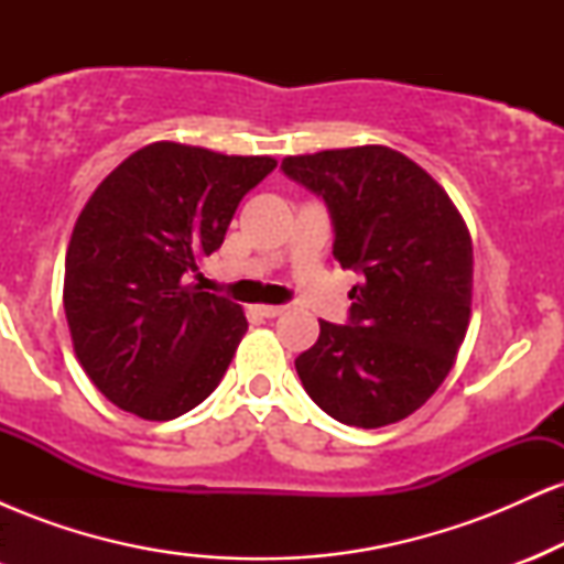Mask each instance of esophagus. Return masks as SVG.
Instances as JSON below:
<instances>
[{"mask_svg": "<svg viewBox=\"0 0 564 564\" xmlns=\"http://www.w3.org/2000/svg\"><path fill=\"white\" fill-rule=\"evenodd\" d=\"M283 304H257V313L264 315V318H275V315L283 313Z\"/></svg>", "mask_w": 564, "mask_h": 564, "instance_id": "obj_1", "label": "esophagus"}]
</instances>
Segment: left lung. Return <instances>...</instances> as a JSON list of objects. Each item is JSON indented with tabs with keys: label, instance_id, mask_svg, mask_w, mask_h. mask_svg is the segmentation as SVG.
<instances>
[{
	"label": "left lung",
	"instance_id": "obj_1",
	"mask_svg": "<svg viewBox=\"0 0 564 564\" xmlns=\"http://www.w3.org/2000/svg\"><path fill=\"white\" fill-rule=\"evenodd\" d=\"M281 170L323 196L334 257L364 275L347 326L321 321L294 360L304 390L341 424L400 422L435 394L467 336V223L432 174L387 145L286 156Z\"/></svg>",
	"mask_w": 564,
	"mask_h": 564
}]
</instances>
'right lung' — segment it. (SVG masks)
I'll list each match as a JSON object with an SVG mask.
<instances>
[{"instance_id":"1","label":"right lung","mask_w":564,"mask_h":564,"mask_svg":"<svg viewBox=\"0 0 564 564\" xmlns=\"http://www.w3.org/2000/svg\"><path fill=\"white\" fill-rule=\"evenodd\" d=\"M278 166L159 140L84 204L66 251L63 307L76 360L121 411L170 422L209 398L246 328L241 304L187 273L225 241L238 204Z\"/></svg>"}]
</instances>
